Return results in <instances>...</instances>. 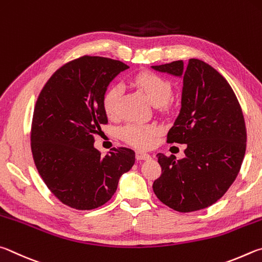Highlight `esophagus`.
Instances as JSON below:
<instances>
[{
  "label": "esophagus",
  "instance_id": "1",
  "mask_svg": "<svg viewBox=\"0 0 262 262\" xmlns=\"http://www.w3.org/2000/svg\"><path fill=\"white\" fill-rule=\"evenodd\" d=\"M136 158H137V160H149L150 158V155L148 154V153H145V152H137L136 153Z\"/></svg>",
  "mask_w": 262,
  "mask_h": 262
}]
</instances>
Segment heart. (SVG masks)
Returning <instances> with one entry per match:
<instances>
[{"instance_id":"b5f03b06","label":"heart","mask_w":262,"mask_h":262,"mask_svg":"<svg viewBox=\"0 0 262 262\" xmlns=\"http://www.w3.org/2000/svg\"><path fill=\"white\" fill-rule=\"evenodd\" d=\"M134 84L143 92L148 102L154 107H161L171 95V85L163 77L153 72H143L137 75ZM121 87L112 86L105 91L102 98L104 113L108 117H116ZM159 127L153 124H127L121 131L122 138L135 147L148 148L154 143Z\"/></svg>"}]
</instances>
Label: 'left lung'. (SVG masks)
<instances>
[{
	"mask_svg": "<svg viewBox=\"0 0 262 262\" xmlns=\"http://www.w3.org/2000/svg\"><path fill=\"white\" fill-rule=\"evenodd\" d=\"M152 69L183 79L181 109L168 143L186 144L182 160L157 155L162 175L154 182V193L177 212L204 209L226 193L241 170L246 127L239 102L229 82L200 59Z\"/></svg>",
	"mask_w": 262,
	"mask_h": 262,
	"instance_id": "left-lung-1",
	"label": "left lung"
}]
</instances>
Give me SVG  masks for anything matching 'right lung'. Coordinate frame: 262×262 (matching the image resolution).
Masks as SVG:
<instances>
[{
	"instance_id": "1",
	"label": "right lung",
	"mask_w": 262,
	"mask_h": 262,
	"mask_svg": "<svg viewBox=\"0 0 262 262\" xmlns=\"http://www.w3.org/2000/svg\"><path fill=\"white\" fill-rule=\"evenodd\" d=\"M126 69L116 59L82 56L59 68L36 101L31 134L35 167L53 194L72 208L104 205L135 164L130 148L102 157L94 147L100 125L108 123L103 94Z\"/></svg>"
}]
</instances>
